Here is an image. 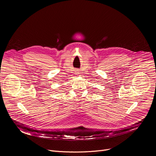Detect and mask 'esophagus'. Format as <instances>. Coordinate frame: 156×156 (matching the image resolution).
<instances>
[{
  "instance_id": "esophagus-1",
  "label": "esophagus",
  "mask_w": 156,
  "mask_h": 156,
  "mask_svg": "<svg viewBox=\"0 0 156 156\" xmlns=\"http://www.w3.org/2000/svg\"><path fill=\"white\" fill-rule=\"evenodd\" d=\"M78 73H79L78 71H75V74H76V75H78Z\"/></svg>"
}]
</instances>
